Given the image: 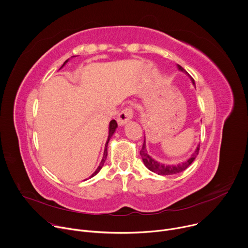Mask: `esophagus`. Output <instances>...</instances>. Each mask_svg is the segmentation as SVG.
<instances>
[{
	"label": "esophagus",
	"mask_w": 248,
	"mask_h": 248,
	"mask_svg": "<svg viewBox=\"0 0 248 248\" xmlns=\"http://www.w3.org/2000/svg\"><path fill=\"white\" fill-rule=\"evenodd\" d=\"M133 117V110L131 108L124 109L118 116V124L119 125H124L130 119Z\"/></svg>",
	"instance_id": "1"
}]
</instances>
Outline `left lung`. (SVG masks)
Returning <instances> with one entry per match:
<instances>
[{
    "label": "left lung",
    "mask_w": 248,
    "mask_h": 248,
    "mask_svg": "<svg viewBox=\"0 0 248 248\" xmlns=\"http://www.w3.org/2000/svg\"><path fill=\"white\" fill-rule=\"evenodd\" d=\"M178 67L180 70H182V72L187 74L186 72V69L181 66L180 64H178ZM191 81L192 83L195 85L194 83V79L191 78ZM199 148H200V144L197 146L196 150L194 151V153L191 155V157L186 161V162H183L182 164H179L176 166H170V165H164V164H160L159 162L155 161L154 159H152L148 154H147V150H146V144H145V137H144V142H143V145H142V148H141L140 150V155L141 157H142V160H143V163L144 165L148 168V170H150L151 171L155 172V173H158L160 175H170V174H175V173H179L183 170H185L186 169H187L190 164L195 160L196 156L198 155L199 153Z\"/></svg>",
    "instance_id": "obj_1"
}]
</instances>
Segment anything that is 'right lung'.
Listing matches in <instances>:
<instances>
[{
	"instance_id": "add662e5",
	"label": "right lung",
	"mask_w": 248,
	"mask_h": 248,
	"mask_svg": "<svg viewBox=\"0 0 248 248\" xmlns=\"http://www.w3.org/2000/svg\"><path fill=\"white\" fill-rule=\"evenodd\" d=\"M67 61L68 60H66L64 62H63V64L62 65V67L67 62ZM118 127V124H117V122L115 121V120H112L111 122H110V126H109V136H108V140H107V142H106V145H105V150H104V155H103V159H102V161H101V163H100V165H99V167L97 168V170L91 174V176L89 179H91V178H93L94 175H96L99 171H100V170L102 169V167L104 166V163H105V161H106V159H107V155H108V151H107V147H108V142H109V140H110V138L112 137V135L114 134V132H115V130H116V128Z\"/></svg>"
}]
</instances>
